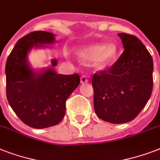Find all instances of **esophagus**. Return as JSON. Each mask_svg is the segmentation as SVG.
<instances>
[{
	"label": "esophagus",
	"instance_id": "34e87169",
	"mask_svg": "<svg viewBox=\"0 0 160 160\" xmlns=\"http://www.w3.org/2000/svg\"><path fill=\"white\" fill-rule=\"evenodd\" d=\"M88 81H89V79H88L86 75H82V76L80 77V83H81V84L87 83Z\"/></svg>",
	"mask_w": 160,
	"mask_h": 160
}]
</instances>
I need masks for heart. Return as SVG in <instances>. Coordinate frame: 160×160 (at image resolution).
<instances>
[{
	"label": "heart",
	"instance_id": "heart-1",
	"mask_svg": "<svg viewBox=\"0 0 160 160\" xmlns=\"http://www.w3.org/2000/svg\"><path fill=\"white\" fill-rule=\"evenodd\" d=\"M117 52L118 49L114 44H94L78 49L76 55L83 61L92 60L96 68H105L115 59Z\"/></svg>",
	"mask_w": 160,
	"mask_h": 160
}]
</instances>
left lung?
Segmentation results:
<instances>
[{
  "mask_svg": "<svg viewBox=\"0 0 160 160\" xmlns=\"http://www.w3.org/2000/svg\"><path fill=\"white\" fill-rule=\"evenodd\" d=\"M124 51L109 70L92 78L94 107L100 119L113 124L131 121L144 109L153 90V59L141 41L118 34Z\"/></svg>",
  "mask_w": 160,
  "mask_h": 160,
  "instance_id": "1",
  "label": "left lung"
}]
</instances>
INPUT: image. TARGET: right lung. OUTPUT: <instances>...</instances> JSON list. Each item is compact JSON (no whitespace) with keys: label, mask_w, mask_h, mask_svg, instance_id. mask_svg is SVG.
Instances as JSON below:
<instances>
[{"label":"right lung","mask_w":160,"mask_h":160,"mask_svg":"<svg viewBox=\"0 0 160 160\" xmlns=\"http://www.w3.org/2000/svg\"><path fill=\"white\" fill-rule=\"evenodd\" d=\"M55 42V35L34 31L17 41L6 65V97L24 124L36 129L56 125L65 116V101L77 88L79 75L57 74L53 67L33 70L28 53L33 48H45ZM57 60H51V65Z\"/></svg>","instance_id":"right-lung-1"}]
</instances>
